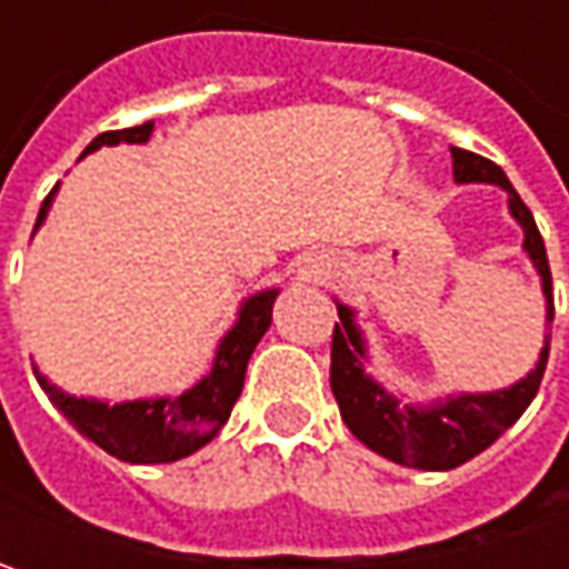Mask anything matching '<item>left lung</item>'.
Wrapping results in <instances>:
<instances>
[{"instance_id":"8db88e82","label":"left lung","mask_w":569,"mask_h":569,"mask_svg":"<svg viewBox=\"0 0 569 569\" xmlns=\"http://www.w3.org/2000/svg\"><path fill=\"white\" fill-rule=\"evenodd\" d=\"M452 154V177L456 183H491L507 192V208L522 228V250L529 252L545 295V329L555 322V291H551V269L545 240L536 228L532 211L519 199L513 183L500 167L471 154L466 148H449ZM339 319L332 332V396L339 402L341 421L348 430L370 447L377 456L399 462L408 469L449 471L462 462L475 459L478 452L491 447L493 440L510 430L519 421V415L536 399L545 363H548V345L551 336H545V348L538 355L536 367L516 380L507 389L493 392H456L447 399L433 402H402L392 396L380 380L367 373V339L355 319V310L348 303L336 300Z\"/></svg>"}]
</instances>
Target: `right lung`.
<instances>
[{
    "instance_id": "1",
    "label": "right lung",
    "mask_w": 569,
    "mask_h": 569,
    "mask_svg": "<svg viewBox=\"0 0 569 569\" xmlns=\"http://www.w3.org/2000/svg\"><path fill=\"white\" fill-rule=\"evenodd\" d=\"M154 132V122H142L132 129L103 132L84 148V154L98 151L100 144H144ZM81 154V158H84ZM56 189L43 199L33 233L47 221L50 206L56 199ZM278 288H266L247 297L237 310V322L228 329V336L218 341L214 361L202 380L180 396H158V399H132V402H100V399H78L62 392L56 382H50L37 367L33 377L40 389L50 396V402L69 418L81 437L98 443L103 452L117 456L132 466H158V462H177L187 459L196 449H202L218 437V430L228 425L230 408L243 392L247 363L266 329L272 326V307Z\"/></svg>"
}]
</instances>
